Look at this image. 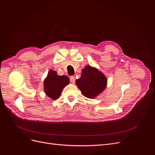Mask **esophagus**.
<instances>
[{"label": "esophagus", "mask_w": 155, "mask_h": 155, "mask_svg": "<svg viewBox=\"0 0 155 155\" xmlns=\"http://www.w3.org/2000/svg\"><path fill=\"white\" fill-rule=\"evenodd\" d=\"M70 82H71V83L74 84V83L75 82V77L71 76V77H70Z\"/></svg>", "instance_id": "1"}]
</instances>
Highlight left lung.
<instances>
[{
    "label": "left lung",
    "instance_id": "left-lung-1",
    "mask_svg": "<svg viewBox=\"0 0 155 155\" xmlns=\"http://www.w3.org/2000/svg\"><path fill=\"white\" fill-rule=\"evenodd\" d=\"M82 71L80 78L76 80V85L84 96L94 99L104 91L107 78L101 71L90 65L85 66Z\"/></svg>",
    "mask_w": 155,
    "mask_h": 155
}]
</instances>
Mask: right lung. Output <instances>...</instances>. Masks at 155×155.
<instances>
[{
    "label": "right lung",
    "mask_w": 155,
    "mask_h": 155,
    "mask_svg": "<svg viewBox=\"0 0 155 155\" xmlns=\"http://www.w3.org/2000/svg\"><path fill=\"white\" fill-rule=\"evenodd\" d=\"M70 83V79L65 75L59 76L56 71L50 70L44 80L45 94L53 100H56L61 95L63 88Z\"/></svg>",
    "instance_id": "1"
}]
</instances>
